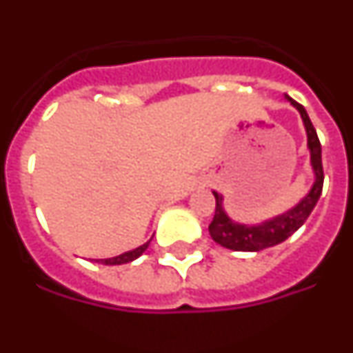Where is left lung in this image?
<instances>
[{
	"label": "left lung",
	"instance_id": "1",
	"mask_svg": "<svg viewBox=\"0 0 353 353\" xmlns=\"http://www.w3.org/2000/svg\"><path fill=\"white\" fill-rule=\"evenodd\" d=\"M290 102L299 109V113H301L302 120H304L305 130H307V145H310L311 150V164H313L314 174H316L313 189H311L310 194L305 196L297 207L292 208L286 214L279 215L274 221L260 224V226H245V224H236L232 219H228V215L223 210V198L217 192H214L215 214L212 223L208 224V232H210L212 239L217 244L223 245V248L233 249V251H261V249L281 244L290 235L297 232L299 228L305 223V219L310 217L313 208L316 207L323 189L322 145H320V139H318V134L314 130L313 123H311L310 117L305 113L304 105L292 101V99H290Z\"/></svg>",
	"mask_w": 353,
	"mask_h": 353
}]
</instances>
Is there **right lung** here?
I'll return each instance as SVG.
<instances>
[{
	"mask_svg": "<svg viewBox=\"0 0 353 353\" xmlns=\"http://www.w3.org/2000/svg\"><path fill=\"white\" fill-rule=\"evenodd\" d=\"M150 242H146V244H143L141 248L134 249V251H129V252H123V254H120V256L117 258H108V260H101V263H105V265H121V263H129V261L136 260V258H139L143 254V252L146 251V248H148Z\"/></svg>",
	"mask_w": 353,
	"mask_h": 353,
	"instance_id": "add662e5",
	"label": "right lung"
}]
</instances>
